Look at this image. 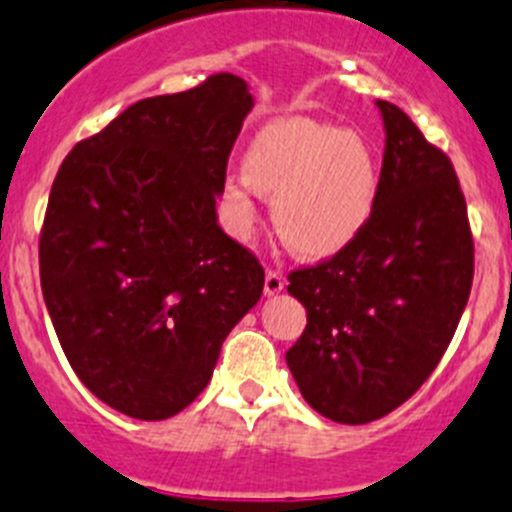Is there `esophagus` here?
Here are the masks:
<instances>
[{
    "instance_id": "obj_1",
    "label": "esophagus",
    "mask_w": 512,
    "mask_h": 512,
    "mask_svg": "<svg viewBox=\"0 0 512 512\" xmlns=\"http://www.w3.org/2000/svg\"><path fill=\"white\" fill-rule=\"evenodd\" d=\"M285 290V277L277 270H267L265 275V295H277V292Z\"/></svg>"
}]
</instances>
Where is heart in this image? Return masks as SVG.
<instances>
[{
	"label": "heart",
	"mask_w": 512,
	"mask_h": 512,
	"mask_svg": "<svg viewBox=\"0 0 512 512\" xmlns=\"http://www.w3.org/2000/svg\"><path fill=\"white\" fill-rule=\"evenodd\" d=\"M245 170L225 180L240 235L257 222V190L272 197V222L292 252L332 257L365 232L377 205L375 152L357 132L305 117L265 124L247 147Z\"/></svg>",
	"instance_id": "1"
}]
</instances>
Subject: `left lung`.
<instances>
[{
	"label": "left lung",
	"mask_w": 512,
	"mask_h": 512,
	"mask_svg": "<svg viewBox=\"0 0 512 512\" xmlns=\"http://www.w3.org/2000/svg\"><path fill=\"white\" fill-rule=\"evenodd\" d=\"M385 124L377 205L365 232L287 292L307 327L285 360L312 410L342 425L393 413L438 367L473 285V235L458 175L400 107Z\"/></svg>",
	"instance_id": "obj_1"
}]
</instances>
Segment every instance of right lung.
I'll return each instance as SVG.
<instances>
[{
	"instance_id": "right-lung-1",
	"label": "right lung",
	"mask_w": 512,
	"mask_h": 512,
	"mask_svg": "<svg viewBox=\"0 0 512 512\" xmlns=\"http://www.w3.org/2000/svg\"><path fill=\"white\" fill-rule=\"evenodd\" d=\"M245 79L140 99L74 145L54 177L39 277L84 388L137 420H167L210 382L265 270L217 225L227 157L250 114Z\"/></svg>"
}]
</instances>
